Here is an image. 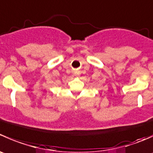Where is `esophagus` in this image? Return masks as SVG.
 <instances>
[{
	"mask_svg": "<svg viewBox=\"0 0 153 153\" xmlns=\"http://www.w3.org/2000/svg\"><path fill=\"white\" fill-rule=\"evenodd\" d=\"M73 73H74V75H79V73H78V72H74Z\"/></svg>",
	"mask_w": 153,
	"mask_h": 153,
	"instance_id": "1",
	"label": "esophagus"
}]
</instances>
